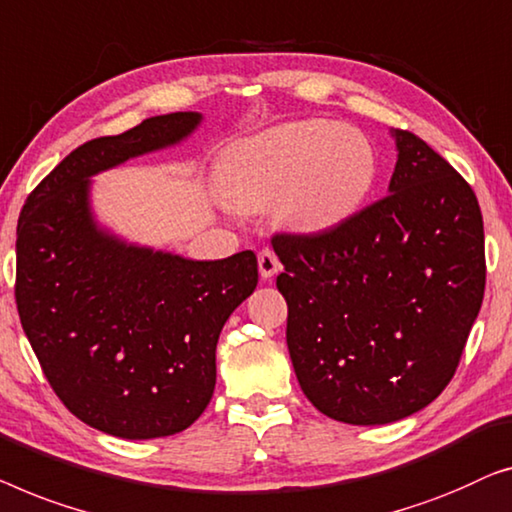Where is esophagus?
Returning <instances> with one entry per match:
<instances>
[{"label": "esophagus", "mask_w": 512, "mask_h": 512, "mask_svg": "<svg viewBox=\"0 0 512 512\" xmlns=\"http://www.w3.org/2000/svg\"><path fill=\"white\" fill-rule=\"evenodd\" d=\"M257 266H259V276H262L264 280H266V278H273V276H276V273L280 271L278 257H276V253H273V250H269V248L259 250Z\"/></svg>", "instance_id": "obj_1"}]
</instances>
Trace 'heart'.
<instances>
[{
	"label": "heart",
	"mask_w": 512,
	"mask_h": 512,
	"mask_svg": "<svg viewBox=\"0 0 512 512\" xmlns=\"http://www.w3.org/2000/svg\"><path fill=\"white\" fill-rule=\"evenodd\" d=\"M229 201L241 211L273 204L301 234L355 218L378 181V153L362 129L331 120L287 122L236 143L225 160Z\"/></svg>",
	"instance_id": "obj_1"
}]
</instances>
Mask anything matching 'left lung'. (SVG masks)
Wrapping results in <instances>:
<instances>
[{"label":"left lung","instance_id":"obj_1","mask_svg":"<svg viewBox=\"0 0 512 512\" xmlns=\"http://www.w3.org/2000/svg\"><path fill=\"white\" fill-rule=\"evenodd\" d=\"M390 194L325 234H276L287 348L301 390L348 424L397 422L455 376L485 294L471 185L420 136L394 129Z\"/></svg>","mask_w":512,"mask_h":512}]
</instances>
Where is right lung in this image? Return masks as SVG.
I'll return each mask as SVG.
<instances>
[{"instance_id":"1","label":"right lung","mask_w":512,"mask_h":512,"mask_svg":"<svg viewBox=\"0 0 512 512\" xmlns=\"http://www.w3.org/2000/svg\"><path fill=\"white\" fill-rule=\"evenodd\" d=\"M199 120L157 115L83 143L20 213V322L53 392L104 434L143 441L190 427L213 397L220 331L257 287L253 250L194 262L129 246L92 218L90 176L174 146Z\"/></svg>"}]
</instances>
